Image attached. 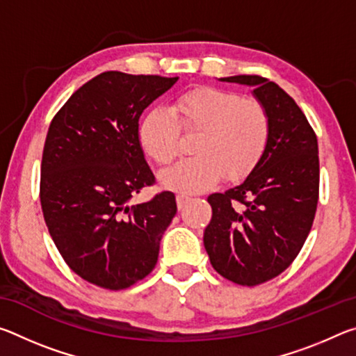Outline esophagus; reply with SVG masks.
I'll return each instance as SVG.
<instances>
[{
    "mask_svg": "<svg viewBox=\"0 0 356 356\" xmlns=\"http://www.w3.org/2000/svg\"><path fill=\"white\" fill-rule=\"evenodd\" d=\"M176 201H177V207H179V209H184L185 204L190 201V196H186V195H177Z\"/></svg>",
    "mask_w": 356,
    "mask_h": 356,
    "instance_id": "1",
    "label": "esophagus"
}]
</instances>
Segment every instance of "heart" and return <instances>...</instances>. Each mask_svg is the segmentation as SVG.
Masks as SVG:
<instances>
[{"mask_svg": "<svg viewBox=\"0 0 356 356\" xmlns=\"http://www.w3.org/2000/svg\"><path fill=\"white\" fill-rule=\"evenodd\" d=\"M180 129L200 131L195 154L160 174L165 188L196 193L215 185L225 174L237 180L254 168L267 149L270 119L265 108L220 88H196L180 94L171 110H150L140 125L143 149L159 165L179 154Z\"/></svg>", "mask_w": 356, "mask_h": 356, "instance_id": "b5f03b06", "label": "heart"}]
</instances>
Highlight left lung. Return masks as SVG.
I'll return each instance as SVG.
<instances>
[{
	"label": "left lung",
	"instance_id": "8db88e82",
	"mask_svg": "<svg viewBox=\"0 0 356 356\" xmlns=\"http://www.w3.org/2000/svg\"><path fill=\"white\" fill-rule=\"evenodd\" d=\"M220 81L251 88L270 119L267 149L238 185L207 197L212 220L204 246L226 280L256 286L278 276L308 238L318 201V146L295 100L257 75Z\"/></svg>",
	"mask_w": 356,
	"mask_h": 356
}]
</instances>
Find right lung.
<instances>
[{
  "mask_svg": "<svg viewBox=\"0 0 356 356\" xmlns=\"http://www.w3.org/2000/svg\"><path fill=\"white\" fill-rule=\"evenodd\" d=\"M177 80L104 72L72 94L48 129L42 212L64 261L95 286L119 291L146 278L177 212L171 191L131 204L154 184L140 118Z\"/></svg>",
  "mask_w": 356,
  "mask_h": 356,
  "instance_id": "1",
  "label": "right lung"
}]
</instances>
